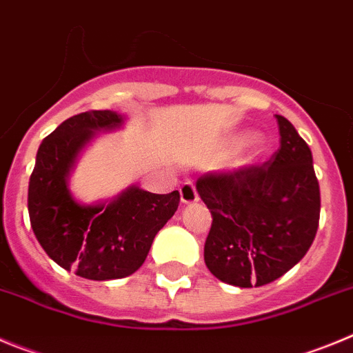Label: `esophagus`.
<instances>
[{"mask_svg":"<svg viewBox=\"0 0 353 353\" xmlns=\"http://www.w3.org/2000/svg\"><path fill=\"white\" fill-rule=\"evenodd\" d=\"M179 192H181V202H183V204H193V202L199 200V193H196L195 184L190 183V181L181 186Z\"/></svg>","mask_w":353,"mask_h":353,"instance_id":"1","label":"esophagus"}]
</instances>
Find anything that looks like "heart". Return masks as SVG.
I'll return each mask as SVG.
<instances>
[{
	"instance_id": "heart-1",
	"label": "heart",
	"mask_w": 353,
	"mask_h": 353,
	"mask_svg": "<svg viewBox=\"0 0 353 353\" xmlns=\"http://www.w3.org/2000/svg\"><path fill=\"white\" fill-rule=\"evenodd\" d=\"M248 141H252V135H250V133H243V135H239V137L236 139V144L243 145V144H246Z\"/></svg>"
}]
</instances>
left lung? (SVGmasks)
<instances>
[{
    "mask_svg": "<svg viewBox=\"0 0 353 353\" xmlns=\"http://www.w3.org/2000/svg\"><path fill=\"white\" fill-rule=\"evenodd\" d=\"M276 119L279 149L269 161L196 181L212 214L205 265L234 287H262L283 276L306 255L319 228L320 186L311 149L287 117Z\"/></svg>",
    "mask_w": 353,
    "mask_h": 353,
    "instance_id": "left-lung-1",
    "label": "left lung"
}]
</instances>
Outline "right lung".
Here are the masks:
<instances>
[{"label":"right lung","mask_w":353,"mask_h":353,"mask_svg":"<svg viewBox=\"0 0 353 353\" xmlns=\"http://www.w3.org/2000/svg\"><path fill=\"white\" fill-rule=\"evenodd\" d=\"M123 123L114 110H90L63 121L38 148L28 188L31 228L40 246L63 269L94 281L137 271L179 205L177 190L157 195L130 186L110 202L90 205L70 193L68 176L84 145L97 132Z\"/></svg>","instance_id":"right-lung-1"}]
</instances>
